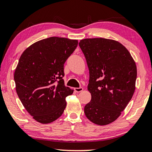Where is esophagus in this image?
I'll return each mask as SVG.
<instances>
[{"label":"esophagus","instance_id":"1","mask_svg":"<svg viewBox=\"0 0 152 152\" xmlns=\"http://www.w3.org/2000/svg\"><path fill=\"white\" fill-rule=\"evenodd\" d=\"M74 90H75V92H77V93H80V92H81V91H83V87H76L74 88Z\"/></svg>","mask_w":152,"mask_h":152}]
</instances>
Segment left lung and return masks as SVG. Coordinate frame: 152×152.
<instances>
[{
	"label": "left lung",
	"instance_id": "1",
	"mask_svg": "<svg viewBox=\"0 0 152 152\" xmlns=\"http://www.w3.org/2000/svg\"><path fill=\"white\" fill-rule=\"evenodd\" d=\"M79 47L89 70L91 101L85 116L98 125L118 118L135 91L137 69L128 50L118 42L102 38L81 39Z\"/></svg>",
	"mask_w": 152,
	"mask_h": 152
}]
</instances>
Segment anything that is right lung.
<instances>
[{
	"instance_id": "right-lung-1",
	"label": "right lung",
	"mask_w": 152,
	"mask_h": 152,
	"mask_svg": "<svg viewBox=\"0 0 152 152\" xmlns=\"http://www.w3.org/2000/svg\"><path fill=\"white\" fill-rule=\"evenodd\" d=\"M78 40L50 37L34 43L20 58L14 72L16 91L26 110L42 124L59 118L66 96L73 90L64 84V64Z\"/></svg>"
}]
</instances>
